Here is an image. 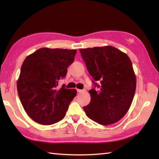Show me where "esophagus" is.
Wrapping results in <instances>:
<instances>
[{"instance_id":"esophagus-1","label":"esophagus","mask_w":159,"mask_h":159,"mask_svg":"<svg viewBox=\"0 0 159 159\" xmlns=\"http://www.w3.org/2000/svg\"><path fill=\"white\" fill-rule=\"evenodd\" d=\"M83 92H84V90H83V89H77L78 93H83Z\"/></svg>"}]
</instances>
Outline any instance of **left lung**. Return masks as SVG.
<instances>
[{"label": "left lung", "instance_id": "left-lung-1", "mask_svg": "<svg viewBox=\"0 0 159 159\" xmlns=\"http://www.w3.org/2000/svg\"><path fill=\"white\" fill-rule=\"evenodd\" d=\"M79 51L94 87L99 88L89 90L90 103L83 107L87 116L103 126L117 122L128 112L135 93L136 76L130 58L111 46Z\"/></svg>", "mask_w": 159, "mask_h": 159}]
</instances>
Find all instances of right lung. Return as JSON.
<instances>
[{
    "label": "right lung",
    "instance_id": "add662e5",
    "mask_svg": "<svg viewBox=\"0 0 159 159\" xmlns=\"http://www.w3.org/2000/svg\"><path fill=\"white\" fill-rule=\"evenodd\" d=\"M76 53V50L42 48L24 61L17 89L24 109L36 122L51 125L65 117L76 90L57 86Z\"/></svg>",
    "mask_w": 159,
    "mask_h": 159
}]
</instances>
